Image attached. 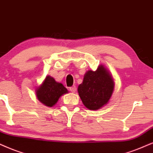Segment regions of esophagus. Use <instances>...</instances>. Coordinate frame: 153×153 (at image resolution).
I'll list each match as a JSON object with an SVG mask.
<instances>
[{
  "mask_svg": "<svg viewBox=\"0 0 153 153\" xmlns=\"http://www.w3.org/2000/svg\"><path fill=\"white\" fill-rule=\"evenodd\" d=\"M70 91L71 92H76V88H75V86H73L70 88Z\"/></svg>",
  "mask_w": 153,
  "mask_h": 153,
  "instance_id": "esophagus-1",
  "label": "esophagus"
}]
</instances>
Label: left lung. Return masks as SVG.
I'll use <instances>...</instances> for the list:
<instances>
[{"instance_id": "8db88e82", "label": "left lung", "mask_w": 153, "mask_h": 153, "mask_svg": "<svg viewBox=\"0 0 153 153\" xmlns=\"http://www.w3.org/2000/svg\"><path fill=\"white\" fill-rule=\"evenodd\" d=\"M114 86L109 70L100 64L95 71L89 70L85 73L78 92L85 107L90 110H98L109 103Z\"/></svg>"}]
</instances>
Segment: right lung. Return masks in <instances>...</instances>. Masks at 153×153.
<instances>
[{
  "label": "right lung",
  "mask_w": 153,
  "mask_h": 153,
  "mask_svg": "<svg viewBox=\"0 0 153 153\" xmlns=\"http://www.w3.org/2000/svg\"><path fill=\"white\" fill-rule=\"evenodd\" d=\"M35 92L36 98L42 104L52 107L61 96L68 93V90L63 84L56 82L53 77L46 75L42 84L36 87Z\"/></svg>",
  "instance_id": "1"
}]
</instances>
